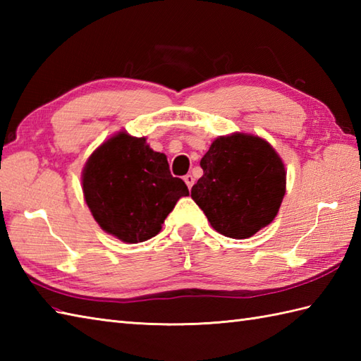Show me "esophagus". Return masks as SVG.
<instances>
[{"instance_id":"esophagus-1","label":"esophagus","mask_w":361,"mask_h":361,"mask_svg":"<svg viewBox=\"0 0 361 361\" xmlns=\"http://www.w3.org/2000/svg\"><path fill=\"white\" fill-rule=\"evenodd\" d=\"M185 183H186V185H188V188L189 189H192V186H194V183H195V178H194V176L192 175H186L185 176Z\"/></svg>"}]
</instances>
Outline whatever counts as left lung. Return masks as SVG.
I'll return each instance as SVG.
<instances>
[{"label":"left lung","instance_id":"8db88e82","mask_svg":"<svg viewBox=\"0 0 361 361\" xmlns=\"http://www.w3.org/2000/svg\"><path fill=\"white\" fill-rule=\"evenodd\" d=\"M200 166L203 176L190 197L217 233L248 239L278 216L287 172L281 157L262 137L219 136Z\"/></svg>","mask_w":361,"mask_h":361}]
</instances>
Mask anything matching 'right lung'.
Wrapping results in <instances>:
<instances>
[{"mask_svg":"<svg viewBox=\"0 0 361 361\" xmlns=\"http://www.w3.org/2000/svg\"><path fill=\"white\" fill-rule=\"evenodd\" d=\"M82 189L94 220L105 233L126 243L152 239L181 197V178L169 171L164 153L145 137L119 132L91 153L82 172Z\"/></svg>","mask_w":361,"mask_h":361,"instance_id":"right-lung-1","label":"right lung"}]
</instances>
